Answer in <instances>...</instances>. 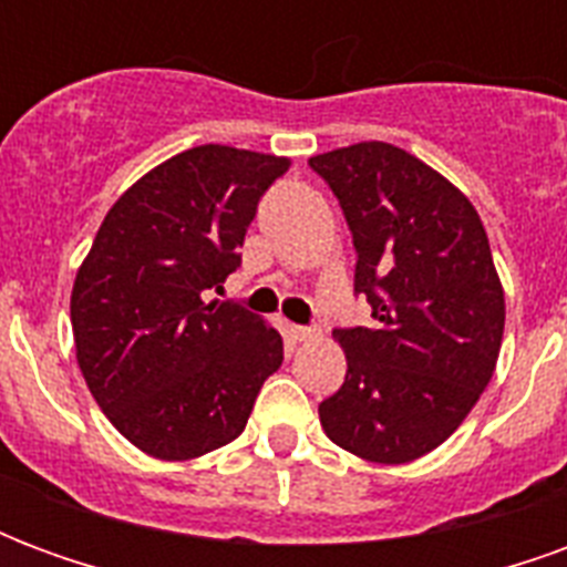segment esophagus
<instances>
[{"mask_svg":"<svg viewBox=\"0 0 567 567\" xmlns=\"http://www.w3.org/2000/svg\"><path fill=\"white\" fill-rule=\"evenodd\" d=\"M288 333L295 337L297 343H312V340L321 337L319 328H303V324H288Z\"/></svg>","mask_w":567,"mask_h":567,"instance_id":"esophagus-1","label":"esophagus"}]
</instances>
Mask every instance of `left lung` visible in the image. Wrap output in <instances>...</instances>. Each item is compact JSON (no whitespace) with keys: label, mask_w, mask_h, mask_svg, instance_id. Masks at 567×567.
Returning <instances> with one entry per match:
<instances>
[{"label":"left lung","mask_w":567,"mask_h":567,"mask_svg":"<svg viewBox=\"0 0 567 567\" xmlns=\"http://www.w3.org/2000/svg\"><path fill=\"white\" fill-rule=\"evenodd\" d=\"M340 199L370 328H340L346 382L319 404L358 458L406 464L437 450L495 373L504 288L486 227L458 187L404 148L358 142L309 157Z\"/></svg>","instance_id":"8db88e82"}]
</instances>
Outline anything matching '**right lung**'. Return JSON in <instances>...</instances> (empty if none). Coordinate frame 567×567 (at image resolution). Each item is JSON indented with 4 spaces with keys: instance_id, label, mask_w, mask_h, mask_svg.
<instances>
[{
    "instance_id": "right-lung-1",
    "label": "right lung",
    "mask_w": 567,
    "mask_h": 567,
    "mask_svg": "<svg viewBox=\"0 0 567 567\" xmlns=\"http://www.w3.org/2000/svg\"><path fill=\"white\" fill-rule=\"evenodd\" d=\"M276 154L199 145L127 187L72 285L75 355L109 422L163 462H187L243 434L282 337L255 312L203 300L239 267L264 190L288 173Z\"/></svg>"
}]
</instances>
